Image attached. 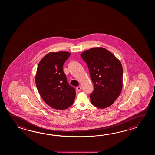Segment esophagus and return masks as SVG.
<instances>
[{"instance_id":"34e87169","label":"esophagus","mask_w":155,"mask_h":155,"mask_svg":"<svg viewBox=\"0 0 155 155\" xmlns=\"http://www.w3.org/2000/svg\"><path fill=\"white\" fill-rule=\"evenodd\" d=\"M81 87L80 86H78V87H76V91H77L78 92H79V91H81Z\"/></svg>"}]
</instances>
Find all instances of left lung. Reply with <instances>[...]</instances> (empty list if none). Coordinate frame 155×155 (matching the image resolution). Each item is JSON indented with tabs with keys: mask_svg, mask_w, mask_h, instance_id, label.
I'll list each match as a JSON object with an SVG mask.
<instances>
[{
	"mask_svg": "<svg viewBox=\"0 0 155 155\" xmlns=\"http://www.w3.org/2000/svg\"><path fill=\"white\" fill-rule=\"evenodd\" d=\"M94 85L90 95L91 104L100 109L110 106L118 98L122 88L123 70L115 56L103 48H92L81 54Z\"/></svg>",
	"mask_w": 155,
	"mask_h": 155,
	"instance_id": "8db88e82",
	"label": "left lung"
}]
</instances>
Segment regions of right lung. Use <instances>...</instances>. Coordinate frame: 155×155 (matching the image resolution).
Returning a JSON list of instances; mask_svg holds the SVG:
<instances>
[{"mask_svg":"<svg viewBox=\"0 0 155 155\" xmlns=\"http://www.w3.org/2000/svg\"><path fill=\"white\" fill-rule=\"evenodd\" d=\"M70 53H49L40 60L35 76L36 87L43 100L56 110H65L73 105L75 89L70 85L63 66Z\"/></svg>","mask_w":155,"mask_h":155,"instance_id":"add662e5","label":"right lung"}]
</instances>
